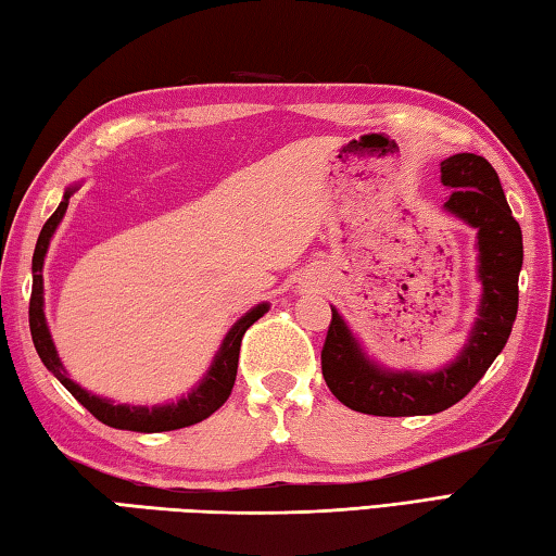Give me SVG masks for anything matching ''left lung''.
<instances>
[{
	"instance_id": "left-lung-1",
	"label": "left lung",
	"mask_w": 556,
	"mask_h": 556,
	"mask_svg": "<svg viewBox=\"0 0 556 556\" xmlns=\"http://www.w3.org/2000/svg\"><path fill=\"white\" fill-rule=\"evenodd\" d=\"M453 193L445 211L479 229V280L484 288L479 319L459 358L431 375L387 372L365 358L349 327L331 309L321 349L324 382L353 412L370 416H424L445 412L472 392L504 351L518 314L522 232L506 203L498 174L484 156L459 152L441 162Z\"/></svg>"
}]
</instances>
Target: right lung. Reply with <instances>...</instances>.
I'll return each instance as SVG.
<instances>
[{
    "label": "right lung",
    "mask_w": 556,
    "mask_h": 556,
    "mask_svg": "<svg viewBox=\"0 0 556 556\" xmlns=\"http://www.w3.org/2000/svg\"><path fill=\"white\" fill-rule=\"evenodd\" d=\"M75 193L70 188L58 205V211L48 217L38 235L36 251H34V288H30V302H28V324H30V337H34V345L43 361L46 368L58 377V380L67 387V392L75 396V400L87 408L91 416H97L101 424L111 428H121V431H138V433H160V431H176V428H186L193 424H201L203 418L215 414L219 406L227 402V396L232 394V387L237 380V363H239V349H242V339L247 329L266 314L268 305H258L251 312H247L242 319H239L232 331L227 333L223 341V349L215 355L213 368L207 370L205 380L195 387V390L188 394V400H181L179 404H166V406H123V404H111L106 400H99V396L89 394L75 384L62 370V363L58 358L55 345H52L50 331L46 327V314H43V258L50 244V237L60 225L62 215L67 211L70 195Z\"/></svg>",
    "instance_id": "obj_1"
}]
</instances>
